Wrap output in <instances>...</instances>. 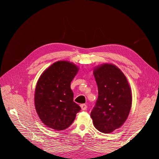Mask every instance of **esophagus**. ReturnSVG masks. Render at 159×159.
Masks as SVG:
<instances>
[{"label": "esophagus", "instance_id": "esophagus-1", "mask_svg": "<svg viewBox=\"0 0 159 159\" xmlns=\"http://www.w3.org/2000/svg\"><path fill=\"white\" fill-rule=\"evenodd\" d=\"M80 107H81V108L82 110H85V109H87V108H88V106L85 104H81Z\"/></svg>", "mask_w": 159, "mask_h": 159}]
</instances>
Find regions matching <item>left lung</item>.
I'll return each instance as SVG.
<instances>
[{
    "instance_id": "8db88e82",
    "label": "left lung",
    "mask_w": 159,
    "mask_h": 159,
    "mask_svg": "<svg viewBox=\"0 0 159 159\" xmlns=\"http://www.w3.org/2000/svg\"><path fill=\"white\" fill-rule=\"evenodd\" d=\"M93 75L98 98L91 112L94 127L110 133L125 122L132 105L131 88L126 77L117 66L104 64L97 67Z\"/></svg>"
}]
</instances>
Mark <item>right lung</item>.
<instances>
[{
  "instance_id": "add662e5",
  "label": "right lung",
  "mask_w": 159,
  "mask_h": 159,
  "mask_svg": "<svg viewBox=\"0 0 159 159\" xmlns=\"http://www.w3.org/2000/svg\"><path fill=\"white\" fill-rule=\"evenodd\" d=\"M78 71L75 64L58 61L40 75L35 89V108L41 121L48 127L57 131L67 129L81 110L74 102V93L70 88Z\"/></svg>"
}]
</instances>
